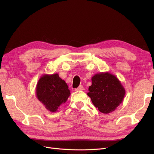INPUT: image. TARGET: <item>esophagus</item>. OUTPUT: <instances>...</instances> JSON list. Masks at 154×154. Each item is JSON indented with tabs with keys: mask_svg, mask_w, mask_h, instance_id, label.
<instances>
[{
	"mask_svg": "<svg viewBox=\"0 0 154 154\" xmlns=\"http://www.w3.org/2000/svg\"><path fill=\"white\" fill-rule=\"evenodd\" d=\"M83 85H80V86H79L77 88H76V89H75V91H83Z\"/></svg>",
	"mask_w": 154,
	"mask_h": 154,
	"instance_id": "34e87169",
	"label": "esophagus"
}]
</instances>
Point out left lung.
I'll return each mask as SVG.
<instances>
[{
    "instance_id": "1",
    "label": "left lung",
    "mask_w": 154,
    "mask_h": 154,
    "mask_svg": "<svg viewBox=\"0 0 154 154\" xmlns=\"http://www.w3.org/2000/svg\"><path fill=\"white\" fill-rule=\"evenodd\" d=\"M87 95L98 110L103 114L114 111L122 103L125 89L119 79L109 72L94 74Z\"/></svg>"
}]
</instances>
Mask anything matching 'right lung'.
I'll return each instance as SVG.
<instances>
[{
	"instance_id": "right-lung-1",
	"label": "right lung",
	"mask_w": 154,
	"mask_h": 154,
	"mask_svg": "<svg viewBox=\"0 0 154 154\" xmlns=\"http://www.w3.org/2000/svg\"><path fill=\"white\" fill-rule=\"evenodd\" d=\"M71 95L67 83L58 74H44L37 83L36 96L45 108L51 112H57Z\"/></svg>"
}]
</instances>
